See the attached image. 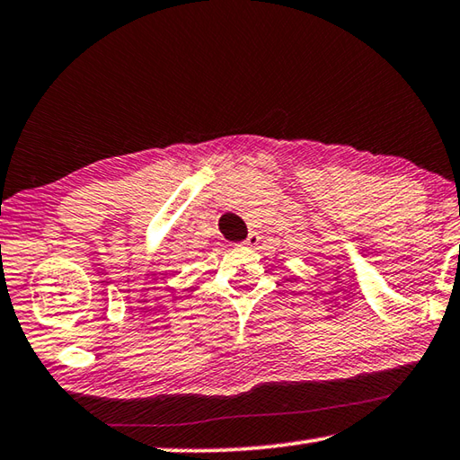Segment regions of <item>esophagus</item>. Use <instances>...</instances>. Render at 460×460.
<instances>
[{
	"label": "esophagus",
	"mask_w": 460,
	"mask_h": 460,
	"mask_svg": "<svg viewBox=\"0 0 460 460\" xmlns=\"http://www.w3.org/2000/svg\"><path fill=\"white\" fill-rule=\"evenodd\" d=\"M258 241H260V235H258V233H249V237L243 241V245L253 247V245H258Z\"/></svg>",
	"instance_id": "34e87169"
}]
</instances>
